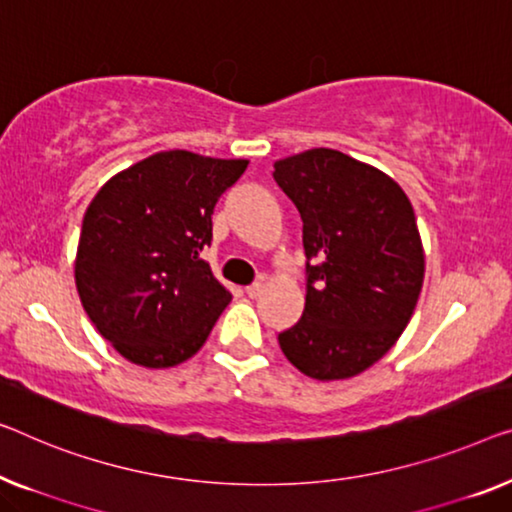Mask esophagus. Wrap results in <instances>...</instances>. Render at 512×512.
Segmentation results:
<instances>
[{"instance_id": "obj_1", "label": "esophagus", "mask_w": 512, "mask_h": 512, "mask_svg": "<svg viewBox=\"0 0 512 512\" xmlns=\"http://www.w3.org/2000/svg\"><path fill=\"white\" fill-rule=\"evenodd\" d=\"M262 289H264L262 282H253V285L246 287V294L250 296V299H257V296L262 294Z\"/></svg>"}]
</instances>
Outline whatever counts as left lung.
I'll list each match as a JSON object with an SVG mask.
<instances>
[{"instance_id":"1","label":"left lung","mask_w":512,"mask_h":512,"mask_svg":"<svg viewBox=\"0 0 512 512\" xmlns=\"http://www.w3.org/2000/svg\"><path fill=\"white\" fill-rule=\"evenodd\" d=\"M273 179L301 213L308 257L305 308L278 335L282 354L319 381L361 375L398 342L421 294L414 207L388 174L335 149L276 160Z\"/></svg>"}]
</instances>
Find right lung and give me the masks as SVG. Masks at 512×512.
<instances>
[{
  "instance_id": "1",
  "label": "right lung",
  "mask_w": 512,
  "mask_h": 512,
  "mask_svg": "<svg viewBox=\"0 0 512 512\" xmlns=\"http://www.w3.org/2000/svg\"><path fill=\"white\" fill-rule=\"evenodd\" d=\"M248 160L160 151L98 190L87 207L75 285L96 331L142 368L197 354L232 301L200 257L211 216Z\"/></svg>"
}]
</instances>
